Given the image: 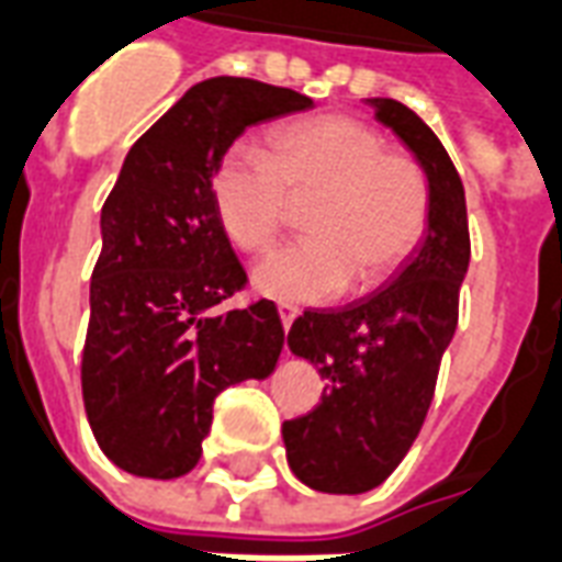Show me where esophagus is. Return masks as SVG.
Masks as SVG:
<instances>
[{
  "label": "esophagus",
  "mask_w": 562,
  "mask_h": 562,
  "mask_svg": "<svg viewBox=\"0 0 562 562\" xmlns=\"http://www.w3.org/2000/svg\"><path fill=\"white\" fill-rule=\"evenodd\" d=\"M297 315H301V310H297L294 303H280V322H282V327H285V330L292 327Z\"/></svg>",
  "instance_id": "obj_1"
}]
</instances>
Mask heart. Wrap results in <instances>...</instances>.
<instances>
[{"instance_id":"b5f03b06","label":"heart","mask_w":562,"mask_h":562,"mask_svg":"<svg viewBox=\"0 0 562 562\" xmlns=\"http://www.w3.org/2000/svg\"><path fill=\"white\" fill-rule=\"evenodd\" d=\"M214 214L228 240L265 256L310 207L294 247L256 270L277 301L324 303L351 285L369 294L405 268L426 238L431 184L417 157L355 115H315L270 133V154L232 143L211 172Z\"/></svg>"}]
</instances>
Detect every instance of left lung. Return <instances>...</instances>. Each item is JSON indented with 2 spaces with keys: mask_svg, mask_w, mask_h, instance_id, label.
<instances>
[{
  "mask_svg": "<svg viewBox=\"0 0 562 562\" xmlns=\"http://www.w3.org/2000/svg\"><path fill=\"white\" fill-rule=\"evenodd\" d=\"M369 103L426 169L431 220L423 247L386 289L345 310H306L289 330V348L315 363L324 393L310 414L282 423V440L294 476L327 494L369 492L408 456L459 324L471 261L464 187L447 148L405 103Z\"/></svg>",
  "mask_w": 562,
  "mask_h": 562,
  "instance_id": "left-lung-1",
  "label": "left lung"
}]
</instances>
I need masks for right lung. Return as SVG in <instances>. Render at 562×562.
I'll return each mask as SVG.
<instances>
[{"label":"right lung","mask_w":562,"mask_h":562,"mask_svg":"<svg viewBox=\"0 0 562 562\" xmlns=\"http://www.w3.org/2000/svg\"><path fill=\"white\" fill-rule=\"evenodd\" d=\"M313 101L247 77L196 82L133 143L101 211L82 345V402L103 456L176 480L196 468L214 398L268 378L282 351L273 301L217 306L247 289L211 199L217 157L249 124Z\"/></svg>","instance_id":"1"}]
</instances>
